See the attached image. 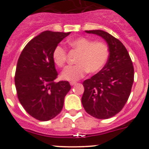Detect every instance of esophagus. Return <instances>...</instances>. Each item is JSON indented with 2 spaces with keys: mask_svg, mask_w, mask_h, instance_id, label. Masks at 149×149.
<instances>
[{
  "mask_svg": "<svg viewBox=\"0 0 149 149\" xmlns=\"http://www.w3.org/2000/svg\"><path fill=\"white\" fill-rule=\"evenodd\" d=\"M70 85H71V86H73V85L76 84H77V82H76V81H71V82H70Z\"/></svg>",
  "mask_w": 149,
  "mask_h": 149,
  "instance_id": "1",
  "label": "esophagus"
}]
</instances>
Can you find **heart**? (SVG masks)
I'll return each mask as SVG.
<instances>
[{
	"instance_id": "b5f03b06",
	"label": "heart",
	"mask_w": 149,
	"mask_h": 149,
	"mask_svg": "<svg viewBox=\"0 0 149 149\" xmlns=\"http://www.w3.org/2000/svg\"><path fill=\"white\" fill-rule=\"evenodd\" d=\"M74 51L79 52L76 59L77 64L66 68L61 77L67 81H77L88 72L97 73L106 64L109 57V48L105 43L95 41L85 37H79L69 41ZM67 50L63 46H57L52 53L54 63L63 68L67 61Z\"/></svg>"
}]
</instances>
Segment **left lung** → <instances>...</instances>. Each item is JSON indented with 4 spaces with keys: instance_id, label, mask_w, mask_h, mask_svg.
Instances as JSON below:
<instances>
[{
    "instance_id": "left-lung-1",
    "label": "left lung",
    "mask_w": 149,
    "mask_h": 149,
    "mask_svg": "<svg viewBox=\"0 0 149 149\" xmlns=\"http://www.w3.org/2000/svg\"><path fill=\"white\" fill-rule=\"evenodd\" d=\"M101 36L109 48L105 65L83 82L81 102L86 113L97 119H109L126 104L134 81V68L127 50L119 39L100 30H86Z\"/></svg>"
}]
</instances>
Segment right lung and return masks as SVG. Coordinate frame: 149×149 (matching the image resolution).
Listing matches in <instances>:
<instances>
[{
	"instance_id": "1",
	"label": "right lung",
	"mask_w": 149,
	"mask_h": 149,
	"mask_svg": "<svg viewBox=\"0 0 149 149\" xmlns=\"http://www.w3.org/2000/svg\"><path fill=\"white\" fill-rule=\"evenodd\" d=\"M70 33L47 30L36 36L23 49L15 72L18 99L27 113L39 121H48L61 112L68 81L55 82L58 73L52 53Z\"/></svg>"
}]
</instances>
